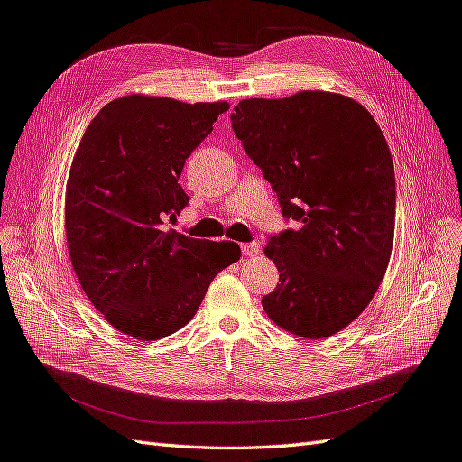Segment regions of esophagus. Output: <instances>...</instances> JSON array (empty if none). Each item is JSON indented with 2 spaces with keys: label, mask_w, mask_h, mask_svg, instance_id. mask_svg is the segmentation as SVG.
<instances>
[{
  "label": "esophagus",
  "mask_w": 462,
  "mask_h": 462,
  "mask_svg": "<svg viewBox=\"0 0 462 462\" xmlns=\"http://www.w3.org/2000/svg\"><path fill=\"white\" fill-rule=\"evenodd\" d=\"M241 253H243V256H256L258 254V243H243Z\"/></svg>",
  "instance_id": "esophagus-1"
}]
</instances>
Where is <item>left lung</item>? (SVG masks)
I'll list each match as a JSON object with an SVG mask.
<instances>
[{"mask_svg": "<svg viewBox=\"0 0 462 462\" xmlns=\"http://www.w3.org/2000/svg\"><path fill=\"white\" fill-rule=\"evenodd\" d=\"M231 125L296 229L268 237L278 286L263 298L280 328L325 339L356 319L384 278L396 176L368 111L339 94L243 99Z\"/></svg>", "mask_w": 462, "mask_h": 462, "instance_id": "obj_1", "label": "left lung"}]
</instances>
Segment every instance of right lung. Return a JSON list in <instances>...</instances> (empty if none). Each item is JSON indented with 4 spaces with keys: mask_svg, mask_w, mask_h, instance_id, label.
Here are the masks:
<instances>
[{
    "mask_svg": "<svg viewBox=\"0 0 462 462\" xmlns=\"http://www.w3.org/2000/svg\"><path fill=\"white\" fill-rule=\"evenodd\" d=\"M229 109L171 97L125 96L89 123L66 184V239L82 290L104 318L141 341L196 316L219 270L237 263L231 241L166 231L189 198L186 159Z\"/></svg>",
    "mask_w": 462,
    "mask_h": 462,
    "instance_id": "1",
    "label": "right lung"
}]
</instances>
